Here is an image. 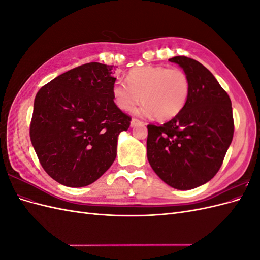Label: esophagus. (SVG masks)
Segmentation results:
<instances>
[{
  "instance_id": "1",
  "label": "esophagus",
  "mask_w": 260,
  "mask_h": 260,
  "mask_svg": "<svg viewBox=\"0 0 260 260\" xmlns=\"http://www.w3.org/2000/svg\"><path fill=\"white\" fill-rule=\"evenodd\" d=\"M139 123H141V121L138 120V119H136V118H133V119L131 120V127H135V125H137V124H139Z\"/></svg>"
}]
</instances>
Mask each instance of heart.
Masks as SVG:
<instances>
[{
  "label": "heart",
  "instance_id": "heart-1",
  "mask_svg": "<svg viewBox=\"0 0 260 260\" xmlns=\"http://www.w3.org/2000/svg\"><path fill=\"white\" fill-rule=\"evenodd\" d=\"M127 82L114 84L115 105L129 112L141 100L144 104L136 114L141 117L155 116L158 120H169L182 112L191 92L188 77L180 68L137 67L129 72Z\"/></svg>",
  "mask_w": 260,
  "mask_h": 260
}]
</instances>
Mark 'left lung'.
Returning <instances> with one entry per match:
<instances>
[{
	"instance_id": "obj_1",
	"label": "left lung",
	"mask_w": 260,
	"mask_h": 260,
	"mask_svg": "<svg viewBox=\"0 0 260 260\" xmlns=\"http://www.w3.org/2000/svg\"><path fill=\"white\" fill-rule=\"evenodd\" d=\"M183 69L190 96L179 115L161 125H147V159L165 183L177 190L205 184L220 169L234 131L231 100L200 61L169 58Z\"/></svg>"
}]
</instances>
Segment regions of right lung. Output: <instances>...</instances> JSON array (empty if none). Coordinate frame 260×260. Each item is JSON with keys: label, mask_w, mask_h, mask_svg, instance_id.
<instances>
[{"label": "right lung", "mask_w": 260, "mask_h": 260, "mask_svg": "<svg viewBox=\"0 0 260 260\" xmlns=\"http://www.w3.org/2000/svg\"><path fill=\"white\" fill-rule=\"evenodd\" d=\"M114 66L89 62L39 90L31 143L43 169L58 183L86 186L112 166L118 137L131 118L113 100Z\"/></svg>", "instance_id": "right-lung-1"}]
</instances>
